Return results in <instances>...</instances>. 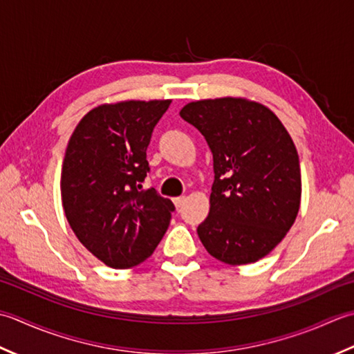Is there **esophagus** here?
<instances>
[{
	"mask_svg": "<svg viewBox=\"0 0 354 354\" xmlns=\"http://www.w3.org/2000/svg\"><path fill=\"white\" fill-rule=\"evenodd\" d=\"M185 201H186L185 197H177V198H174V205H176L177 209H180V207L185 205Z\"/></svg>",
	"mask_w": 354,
	"mask_h": 354,
	"instance_id": "obj_1",
	"label": "esophagus"
}]
</instances>
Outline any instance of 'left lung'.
I'll return each instance as SVG.
<instances>
[{
	"label": "left lung",
	"instance_id": "obj_1",
	"mask_svg": "<svg viewBox=\"0 0 354 354\" xmlns=\"http://www.w3.org/2000/svg\"><path fill=\"white\" fill-rule=\"evenodd\" d=\"M180 116L203 134L214 160L200 241L221 263L258 261L283 240L299 211L301 169L292 137L269 108L246 99L197 100Z\"/></svg>",
	"mask_w": 354,
	"mask_h": 354
}]
</instances>
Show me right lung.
Returning <instances> with one entry per match:
<instances>
[{"mask_svg": "<svg viewBox=\"0 0 354 354\" xmlns=\"http://www.w3.org/2000/svg\"><path fill=\"white\" fill-rule=\"evenodd\" d=\"M171 100H127L86 113L68 140L61 196L77 240L113 269L153 254L176 211L154 187L143 189L147 149Z\"/></svg>", "mask_w": 354, "mask_h": 354, "instance_id": "add662e5", "label": "right lung"}]
</instances>
